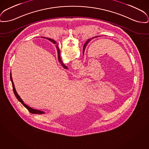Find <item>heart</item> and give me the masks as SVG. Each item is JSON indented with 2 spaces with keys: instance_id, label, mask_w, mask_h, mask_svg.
<instances>
[{
  "instance_id": "1",
  "label": "heart",
  "mask_w": 149,
  "mask_h": 149,
  "mask_svg": "<svg viewBox=\"0 0 149 149\" xmlns=\"http://www.w3.org/2000/svg\"><path fill=\"white\" fill-rule=\"evenodd\" d=\"M107 89L105 88H101L96 91V87L92 86L88 89V96L92 100H95V96L97 99H100L107 96Z\"/></svg>"
}]
</instances>
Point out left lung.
Returning a JSON list of instances; mask_svg holds the SVG:
<instances>
[{"label":"left lung","instance_id":"8db88e82","mask_svg":"<svg viewBox=\"0 0 149 149\" xmlns=\"http://www.w3.org/2000/svg\"><path fill=\"white\" fill-rule=\"evenodd\" d=\"M96 38V37H93V38ZM93 38H91V39H88L87 41L86 42V43L84 44V46H83V53L84 54V50H85V48H86V46H87V45L88 43L92 40V39H93Z\"/></svg>","mask_w":149,"mask_h":149}]
</instances>
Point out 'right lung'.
I'll list each match as a JSON object with an SVG mask.
<instances>
[{"label": "right lung", "mask_w": 149, "mask_h": 149, "mask_svg": "<svg viewBox=\"0 0 149 149\" xmlns=\"http://www.w3.org/2000/svg\"><path fill=\"white\" fill-rule=\"evenodd\" d=\"M48 40H49L51 42H52L53 43H54V44H56V42L54 40H53V39H49V38H47ZM56 48H57V52H58V61L59 62L61 63L62 66H63V68H65V69H68V67L66 66V65H65L63 63V62L62 61L61 58V57H60V49H59V48L58 47V45H56ZM10 80H11V82H12V87H13V92H14V94H15V96L16 97V98H17L18 100L22 104V105H24L26 108L27 109L29 110V111L30 112V113H32V114H43L45 113V112L44 111H41V110H35V109H32L31 107H30L29 106H28L27 105H25L24 103V102H23V101L21 100V98L19 97V96L18 95L17 93L16 92V89H15V86H14V84H13V80H12V75H11V72H10Z\"/></svg>", "instance_id": "add662e5"}]
</instances>
